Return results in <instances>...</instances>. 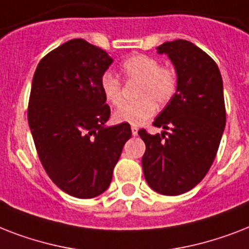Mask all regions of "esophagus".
I'll return each mask as SVG.
<instances>
[{
    "label": "esophagus",
    "instance_id": "1",
    "mask_svg": "<svg viewBox=\"0 0 249 249\" xmlns=\"http://www.w3.org/2000/svg\"><path fill=\"white\" fill-rule=\"evenodd\" d=\"M132 134L133 136H137V134H138V128H137V126H134V125L132 126Z\"/></svg>",
    "mask_w": 249,
    "mask_h": 249
}]
</instances>
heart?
<instances>
[{
  "label": "heart",
  "mask_w": 249,
  "mask_h": 249,
  "mask_svg": "<svg viewBox=\"0 0 249 249\" xmlns=\"http://www.w3.org/2000/svg\"><path fill=\"white\" fill-rule=\"evenodd\" d=\"M121 72L128 80H140L137 97L140 101L126 103L113 112L119 124L142 125L156 112V103L165 105L177 90V75L172 68L160 67V62L144 54H134L121 64ZM101 91L109 105L121 103V81L119 77L105 72L99 81Z\"/></svg>",
  "instance_id": "b5f03b06"
}]
</instances>
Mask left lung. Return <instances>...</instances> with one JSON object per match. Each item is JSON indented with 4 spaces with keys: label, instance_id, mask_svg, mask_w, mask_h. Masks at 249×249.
<instances>
[{
    "label": "left lung",
    "instance_id": "obj_1",
    "mask_svg": "<svg viewBox=\"0 0 249 249\" xmlns=\"http://www.w3.org/2000/svg\"><path fill=\"white\" fill-rule=\"evenodd\" d=\"M156 50L173 63L177 90L154 121L161 134L138 132L146 143L142 166L154 191L174 196L194 189L216 158L226 124L224 85L216 62L193 42L169 41Z\"/></svg>",
    "mask_w": 249,
    "mask_h": 249
}]
</instances>
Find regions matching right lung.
Wrapping results in <instances>:
<instances>
[{
	"label": "right lung",
	"instance_id": "1",
	"mask_svg": "<svg viewBox=\"0 0 249 249\" xmlns=\"http://www.w3.org/2000/svg\"><path fill=\"white\" fill-rule=\"evenodd\" d=\"M112 62L105 50L73 38L44 56L32 80L28 124L38 158L52 181L79 199L108 189L132 137L129 124L106 125L111 111L99 81Z\"/></svg>",
	"mask_w": 249,
	"mask_h": 249
}]
</instances>
